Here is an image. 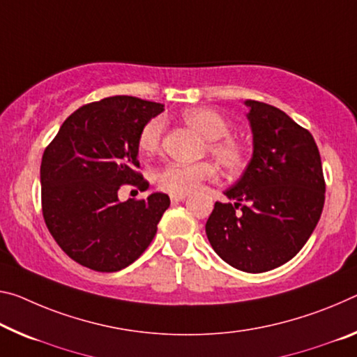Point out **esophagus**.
<instances>
[{
  "instance_id": "obj_1",
  "label": "esophagus",
  "mask_w": 357,
  "mask_h": 357,
  "mask_svg": "<svg viewBox=\"0 0 357 357\" xmlns=\"http://www.w3.org/2000/svg\"><path fill=\"white\" fill-rule=\"evenodd\" d=\"M185 197H188V194H172L169 199H172V202H183Z\"/></svg>"
}]
</instances>
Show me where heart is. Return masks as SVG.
Wrapping results in <instances>:
<instances>
[{
	"label": "heart",
	"instance_id": "heart-1",
	"mask_svg": "<svg viewBox=\"0 0 357 357\" xmlns=\"http://www.w3.org/2000/svg\"><path fill=\"white\" fill-rule=\"evenodd\" d=\"M183 121L188 126L199 130L208 138V151L227 172H236L246 160V151L238 139L229 137L230 126L222 114L211 107H189L183 114ZM165 121L160 116L149 119L139 130L138 151L146 157L154 155L160 149ZM216 176V167L209 162L197 163H167L155 169L154 179L158 189L168 194H185L197 188L202 181Z\"/></svg>",
	"mask_w": 357,
	"mask_h": 357
}]
</instances>
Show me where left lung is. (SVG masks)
I'll use <instances>...</instances> for the list:
<instances>
[{"instance_id": "left-lung-1", "label": "left lung", "mask_w": 357, "mask_h": 357, "mask_svg": "<svg viewBox=\"0 0 357 357\" xmlns=\"http://www.w3.org/2000/svg\"><path fill=\"white\" fill-rule=\"evenodd\" d=\"M252 158L234 188L231 203L216 202L206 236L231 267L262 273L289 262L318 224L326 181L313 135L278 107L248 100Z\"/></svg>"}]
</instances>
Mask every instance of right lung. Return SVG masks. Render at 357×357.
<instances>
[{"label":"right lung","mask_w":357,"mask_h":357,"mask_svg":"<svg viewBox=\"0 0 357 357\" xmlns=\"http://www.w3.org/2000/svg\"><path fill=\"white\" fill-rule=\"evenodd\" d=\"M163 105L137 97L84 105L61 123L41 160V206L50 235L68 257L95 271L133 264L157 234L167 194L119 202L122 185L141 192L138 135Z\"/></svg>","instance_id":"right-lung-1"}]
</instances>
